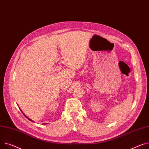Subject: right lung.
<instances>
[{
    "instance_id": "obj_1",
    "label": "right lung",
    "mask_w": 149,
    "mask_h": 149,
    "mask_svg": "<svg viewBox=\"0 0 149 149\" xmlns=\"http://www.w3.org/2000/svg\"><path fill=\"white\" fill-rule=\"evenodd\" d=\"M20 110H21V111H22V113H23V111H22V110H21V109H20ZM23 114H24V116H25V117H27V118H28V119H29V120H30V121H32V122H33V120H31V119H30V118H28V117H27V116H26V115H25V114H24V113H23ZM44 124H45V123H44Z\"/></svg>"
}]
</instances>
